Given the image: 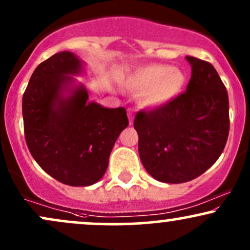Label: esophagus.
Segmentation results:
<instances>
[{
    "instance_id": "esophagus-1",
    "label": "esophagus",
    "mask_w": 250,
    "mask_h": 250,
    "mask_svg": "<svg viewBox=\"0 0 250 250\" xmlns=\"http://www.w3.org/2000/svg\"><path fill=\"white\" fill-rule=\"evenodd\" d=\"M128 117H129V125H133V111L131 109H128Z\"/></svg>"
}]
</instances>
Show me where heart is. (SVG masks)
<instances>
[{"label": "heart", "instance_id": "heart-1", "mask_svg": "<svg viewBox=\"0 0 250 250\" xmlns=\"http://www.w3.org/2000/svg\"><path fill=\"white\" fill-rule=\"evenodd\" d=\"M186 83V74L167 64H151L136 71L129 79L133 90L142 93L141 101L147 107H159L176 97Z\"/></svg>", "mask_w": 250, "mask_h": 250}]
</instances>
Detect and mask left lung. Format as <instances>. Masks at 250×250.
Segmentation results:
<instances>
[{
    "label": "left lung",
    "instance_id": "left-lung-1",
    "mask_svg": "<svg viewBox=\"0 0 250 250\" xmlns=\"http://www.w3.org/2000/svg\"><path fill=\"white\" fill-rule=\"evenodd\" d=\"M186 59L191 65L186 91L166 104L137 111L134 120L143 167L160 182L196 179L216 162L228 140L225 84L209 62Z\"/></svg>",
    "mask_w": 250,
    "mask_h": 250
}]
</instances>
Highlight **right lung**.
<instances>
[{"label": "right lung", "mask_w": 250, "mask_h": 250, "mask_svg": "<svg viewBox=\"0 0 250 250\" xmlns=\"http://www.w3.org/2000/svg\"><path fill=\"white\" fill-rule=\"evenodd\" d=\"M81 61L62 51L40 63L22 99L24 137L34 160L45 173L68 186H90L104 175L109 155L129 121L125 107L88 103L79 87L62 91L81 73Z\"/></svg>", "instance_id": "obj_1"}]
</instances>
